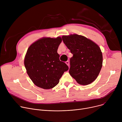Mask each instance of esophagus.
Wrapping results in <instances>:
<instances>
[{
  "label": "esophagus",
  "mask_w": 122,
  "mask_h": 122,
  "mask_svg": "<svg viewBox=\"0 0 122 122\" xmlns=\"http://www.w3.org/2000/svg\"><path fill=\"white\" fill-rule=\"evenodd\" d=\"M66 64H67V66H69V61H66Z\"/></svg>",
  "instance_id": "34e87169"
}]
</instances>
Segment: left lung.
Instances as JSON below:
<instances>
[{
	"label": "left lung",
	"mask_w": 122,
	"mask_h": 122,
	"mask_svg": "<svg viewBox=\"0 0 122 122\" xmlns=\"http://www.w3.org/2000/svg\"><path fill=\"white\" fill-rule=\"evenodd\" d=\"M62 39L73 54L70 59V75L82 85L94 82L102 66V54L99 46L92 40L77 34L63 36Z\"/></svg>",
	"instance_id": "left-lung-1"
}]
</instances>
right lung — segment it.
I'll return each instance as SVG.
<instances>
[{"mask_svg": "<svg viewBox=\"0 0 122 122\" xmlns=\"http://www.w3.org/2000/svg\"><path fill=\"white\" fill-rule=\"evenodd\" d=\"M61 37L43 38L28 48L24 60L27 74L33 83L44 89H50L59 83L63 73L68 70L60 61L57 53Z\"/></svg>", "mask_w": 122, "mask_h": 122, "instance_id": "add662e5", "label": "right lung"}]
</instances>
